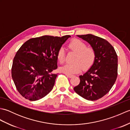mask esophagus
<instances>
[{
	"mask_svg": "<svg viewBox=\"0 0 130 130\" xmlns=\"http://www.w3.org/2000/svg\"><path fill=\"white\" fill-rule=\"evenodd\" d=\"M65 75H66V76H68V78H72V77L73 76V75H71V74H65Z\"/></svg>",
	"mask_w": 130,
	"mask_h": 130,
	"instance_id": "esophagus-1",
	"label": "esophagus"
}]
</instances>
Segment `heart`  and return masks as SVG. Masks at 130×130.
Segmentation results:
<instances>
[{
	"label": "heart",
	"instance_id": "1",
	"mask_svg": "<svg viewBox=\"0 0 130 130\" xmlns=\"http://www.w3.org/2000/svg\"><path fill=\"white\" fill-rule=\"evenodd\" d=\"M70 49L76 52L73 63H66L60 68L61 72L67 74H76L82 69L86 70L93 65L95 58V51L92 48L87 47L86 44L79 40H74L69 45ZM57 59L62 63L65 60V50L61 47L57 52Z\"/></svg>",
	"mask_w": 130,
	"mask_h": 130
}]
</instances>
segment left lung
<instances>
[{
    "mask_svg": "<svg viewBox=\"0 0 130 130\" xmlns=\"http://www.w3.org/2000/svg\"><path fill=\"white\" fill-rule=\"evenodd\" d=\"M77 36L89 44L95 58L89 69L79 76L80 82L74 90L87 100H97L109 92L116 80L117 55L113 47L103 38L92 34Z\"/></svg>",
    "mask_w": 130,
    "mask_h": 130,
    "instance_id": "obj_1",
    "label": "left lung"
}]
</instances>
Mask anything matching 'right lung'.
Here are the masks:
<instances>
[{"instance_id":"obj_1","label":"right lung","mask_w":130,"mask_h":130,"mask_svg":"<svg viewBox=\"0 0 130 130\" xmlns=\"http://www.w3.org/2000/svg\"><path fill=\"white\" fill-rule=\"evenodd\" d=\"M70 35L31 38L24 43L13 59L12 76L18 92L31 101L43 98L53 89L57 74V55Z\"/></svg>"}]
</instances>
